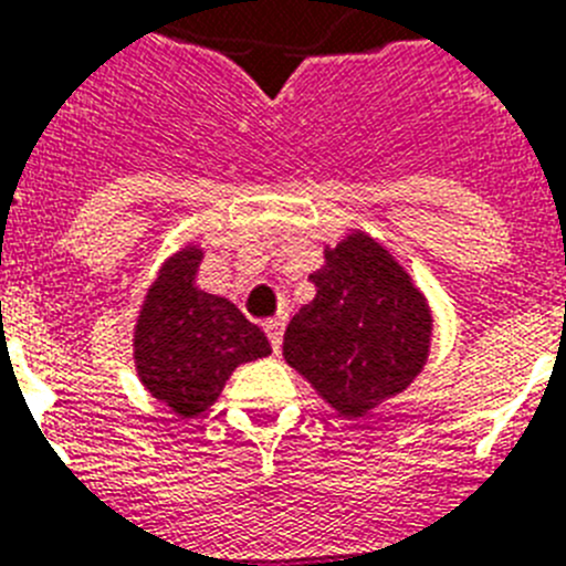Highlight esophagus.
Masks as SVG:
<instances>
[{
	"instance_id": "34e87169",
	"label": "esophagus",
	"mask_w": 566,
	"mask_h": 566,
	"mask_svg": "<svg viewBox=\"0 0 566 566\" xmlns=\"http://www.w3.org/2000/svg\"><path fill=\"white\" fill-rule=\"evenodd\" d=\"M283 328H286V317H274L272 323H266V334L272 339L274 354L280 352V345H283Z\"/></svg>"
}]
</instances>
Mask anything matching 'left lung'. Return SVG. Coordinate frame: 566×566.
Segmentation results:
<instances>
[{"label": "left lung", "mask_w": 566, "mask_h": 566, "mask_svg": "<svg viewBox=\"0 0 566 566\" xmlns=\"http://www.w3.org/2000/svg\"><path fill=\"white\" fill-rule=\"evenodd\" d=\"M308 274L317 294L292 317L283 357L343 417H365L402 394L431 354L433 314L411 274L352 229Z\"/></svg>", "instance_id": "left-lung-1"}]
</instances>
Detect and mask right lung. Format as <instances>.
<instances>
[{"mask_svg": "<svg viewBox=\"0 0 566 566\" xmlns=\"http://www.w3.org/2000/svg\"><path fill=\"white\" fill-rule=\"evenodd\" d=\"M201 260L195 243L167 258L133 332L138 379L184 419L209 411L238 365L272 354L266 334L232 300L198 289Z\"/></svg>", "mask_w": 566, "mask_h": 566, "instance_id": "1", "label": "right lung"}]
</instances>
